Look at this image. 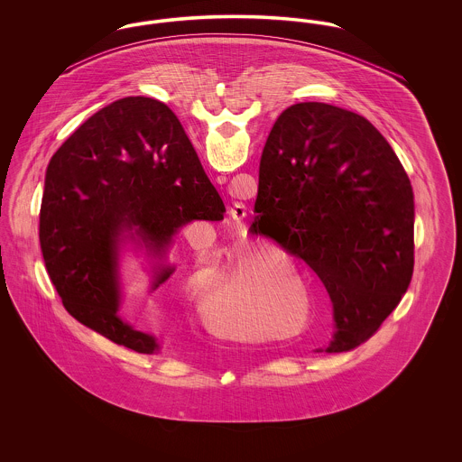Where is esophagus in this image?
<instances>
[{"label":"esophagus","mask_w":462,"mask_h":462,"mask_svg":"<svg viewBox=\"0 0 462 462\" xmlns=\"http://www.w3.org/2000/svg\"><path fill=\"white\" fill-rule=\"evenodd\" d=\"M230 217L236 221H241L247 217V208L245 204L242 202H236L232 208H230Z\"/></svg>","instance_id":"1"}]
</instances>
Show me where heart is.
Masks as SVG:
<instances>
[{
  "label": "heart",
  "mask_w": 462,
  "mask_h": 462,
  "mask_svg": "<svg viewBox=\"0 0 462 462\" xmlns=\"http://www.w3.org/2000/svg\"><path fill=\"white\" fill-rule=\"evenodd\" d=\"M301 277L296 273L287 256L279 253H236L221 273L218 287L206 294L200 311L206 322L220 334L234 337H251L258 334V311L264 298H275L279 291L298 289ZM305 296V289L296 291ZM275 324L291 328L300 320L301 305L284 303L272 311ZM305 317L301 326L305 324Z\"/></svg>",
  "instance_id": "obj_1"
}]
</instances>
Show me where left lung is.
I'll list each match as a JSON object with an SVG mask.
<instances>
[{
  "label": "left lung",
  "mask_w": 462,
  "mask_h": 462,
  "mask_svg": "<svg viewBox=\"0 0 462 462\" xmlns=\"http://www.w3.org/2000/svg\"><path fill=\"white\" fill-rule=\"evenodd\" d=\"M249 232L301 258L329 292L326 352L373 337L414 272V192L392 145L352 110L287 107L268 134Z\"/></svg>",
  "instance_id": "8db88e82"
}]
</instances>
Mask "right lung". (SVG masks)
I'll return each mask as SVG.
<instances>
[{
  "instance_id": "add662e5",
  "label": "right lung",
  "mask_w": 462,
  "mask_h": 462,
  "mask_svg": "<svg viewBox=\"0 0 462 462\" xmlns=\"http://www.w3.org/2000/svg\"><path fill=\"white\" fill-rule=\"evenodd\" d=\"M225 204L166 104L126 97L93 114L50 159L40 211L44 266L64 308L112 343L154 353V336L121 311L117 258L125 237L162 256L176 230L223 220ZM173 273L162 266L157 289Z\"/></svg>"
}]
</instances>
